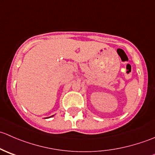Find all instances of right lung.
<instances>
[{"instance_id":"right-lung-1","label":"right lung","mask_w":155,"mask_h":155,"mask_svg":"<svg viewBox=\"0 0 155 155\" xmlns=\"http://www.w3.org/2000/svg\"><path fill=\"white\" fill-rule=\"evenodd\" d=\"M52 116H53V115H52ZM52 116H51V117H52Z\"/></svg>"}]
</instances>
